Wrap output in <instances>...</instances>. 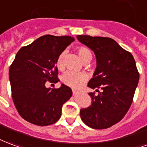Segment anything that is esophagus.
<instances>
[{
    "label": "esophagus",
    "instance_id": "esophagus-1",
    "mask_svg": "<svg viewBox=\"0 0 147 147\" xmlns=\"http://www.w3.org/2000/svg\"><path fill=\"white\" fill-rule=\"evenodd\" d=\"M77 91H76V90L75 89H73V95H74V96H75V95H76V94H77Z\"/></svg>",
    "mask_w": 147,
    "mask_h": 147
}]
</instances>
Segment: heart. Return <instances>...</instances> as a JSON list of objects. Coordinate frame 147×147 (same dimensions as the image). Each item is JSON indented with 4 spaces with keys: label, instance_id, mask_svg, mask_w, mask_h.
Segmentation results:
<instances>
[{
    "label": "heart",
    "instance_id": "b5f03b06",
    "mask_svg": "<svg viewBox=\"0 0 147 147\" xmlns=\"http://www.w3.org/2000/svg\"><path fill=\"white\" fill-rule=\"evenodd\" d=\"M78 52L79 57L84 63L87 61H91L92 59V53L88 48L85 46H80L78 48ZM66 52L63 51L59 55L56 59V66L59 69H63L64 67V57ZM88 76L84 73H76L73 71H68L64 74L62 78L63 82L68 86L74 88H79L86 82Z\"/></svg>",
    "mask_w": 147,
    "mask_h": 147
}]
</instances>
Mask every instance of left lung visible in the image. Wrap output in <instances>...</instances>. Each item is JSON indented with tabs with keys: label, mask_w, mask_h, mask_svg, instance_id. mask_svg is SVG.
Returning <instances> with one entry per match:
<instances>
[{
	"label": "left lung",
	"mask_w": 147,
	"mask_h": 147,
	"mask_svg": "<svg viewBox=\"0 0 147 147\" xmlns=\"http://www.w3.org/2000/svg\"><path fill=\"white\" fill-rule=\"evenodd\" d=\"M77 38L94 51L97 64L88 86L98 93H88L92 105L81 109V117L90 128H110L125 117L133 101L140 79L136 64L132 55L111 38L88 35Z\"/></svg>",
	"instance_id": "obj_1"
}]
</instances>
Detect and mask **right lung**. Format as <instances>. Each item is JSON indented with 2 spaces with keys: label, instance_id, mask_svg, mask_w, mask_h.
Segmentation results:
<instances>
[{
  "label": "right lung",
  "instance_id": "right-lung-1",
  "mask_svg": "<svg viewBox=\"0 0 147 147\" xmlns=\"http://www.w3.org/2000/svg\"><path fill=\"white\" fill-rule=\"evenodd\" d=\"M74 38L45 35L17 52L9 68L11 96L19 115L39 126L60 118L63 105L72 96L69 87L47 88V81L57 83L56 59Z\"/></svg>",
  "mask_w": 147,
  "mask_h": 147
}]
</instances>
